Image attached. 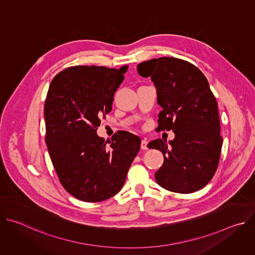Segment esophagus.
I'll return each mask as SVG.
<instances>
[{
    "label": "esophagus",
    "mask_w": 255,
    "mask_h": 255,
    "mask_svg": "<svg viewBox=\"0 0 255 255\" xmlns=\"http://www.w3.org/2000/svg\"><path fill=\"white\" fill-rule=\"evenodd\" d=\"M147 144H148L147 139H142V140H141V144H140L141 149L146 150V149H147Z\"/></svg>",
    "instance_id": "obj_1"
}]
</instances>
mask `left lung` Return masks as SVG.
<instances>
[{
  "label": "left lung",
  "mask_w": 255,
  "mask_h": 255,
  "mask_svg": "<svg viewBox=\"0 0 255 255\" xmlns=\"http://www.w3.org/2000/svg\"><path fill=\"white\" fill-rule=\"evenodd\" d=\"M138 74L150 77L161 107L158 129L172 130L173 140L155 139L149 148L162 152V166L155 172L163 189L190 194L204 188L219 163L222 137L218 105L203 72L174 57H159L137 65Z\"/></svg>",
  "instance_id": "1"
}]
</instances>
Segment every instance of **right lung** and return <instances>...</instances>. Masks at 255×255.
Segmentation results:
<instances>
[{
	"instance_id": "1",
	"label": "right lung",
	"mask_w": 255,
	"mask_h": 255,
	"mask_svg": "<svg viewBox=\"0 0 255 255\" xmlns=\"http://www.w3.org/2000/svg\"><path fill=\"white\" fill-rule=\"evenodd\" d=\"M126 71V65L71 66L49 86L45 141L61 185L79 200L96 203L119 193L140 149V138L130 132L115 134L109 146L97 134Z\"/></svg>"
}]
</instances>
